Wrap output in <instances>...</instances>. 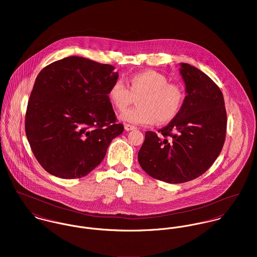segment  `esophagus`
I'll return each instance as SVG.
<instances>
[{
  "instance_id": "obj_1",
  "label": "esophagus",
  "mask_w": 257,
  "mask_h": 257,
  "mask_svg": "<svg viewBox=\"0 0 257 257\" xmlns=\"http://www.w3.org/2000/svg\"><path fill=\"white\" fill-rule=\"evenodd\" d=\"M137 127L135 126V125H132V124H130V123H124V130L126 131V132H128V131H133V130H136Z\"/></svg>"
}]
</instances>
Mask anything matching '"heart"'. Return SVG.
I'll list each match as a JSON object with an SVG mask.
<instances>
[{"instance_id": "1", "label": "heart", "mask_w": 257, "mask_h": 257, "mask_svg": "<svg viewBox=\"0 0 257 257\" xmlns=\"http://www.w3.org/2000/svg\"><path fill=\"white\" fill-rule=\"evenodd\" d=\"M128 87L121 81H114L108 98L116 110H125L136 99L140 107L124 110L120 119L133 124L149 125L156 120L165 123L172 120L181 110L184 102L182 87L169 82L164 74L146 70L133 74L127 79Z\"/></svg>"}]
</instances>
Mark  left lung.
<instances>
[{
    "label": "left lung",
    "instance_id": "obj_1",
    "mask_svg": "<svg viewBox=\"0 0 257 257\" xmlns=\"http://www.w3.org/2000/svg\"><path fill=\"white\" fill-rule=\"evenodd\" d=\"M180 73L187 94L181 110L158 134L146 133L138 155L149 176L171 184L205 173L219 156L226 132V111L218 85L187 63H181Z\"/></svg>",
    "mask_w": 257,
    "mask_h": 257
}]
</instances>
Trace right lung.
Returning <instances> with one entry per match:
<instances>
[{"label":"right lung","instance_id":"obj_1","mask_svg":"<svg viewBox=\"0 0 257 257\" xmlns=\"http://www.w3.org/2000/svg\"><path fill=\"white\" fill-rule=\"evenodd\" d=\"M109 64L70 56L37 75L26 112V135L38 163L59 178L89 174L121 135L108 98L117 72Z\"/></svg>","mask_w":257,"mask_h":257}]
</instances>
